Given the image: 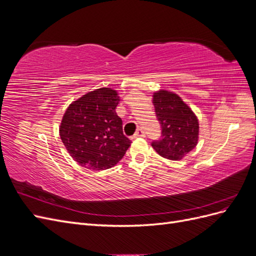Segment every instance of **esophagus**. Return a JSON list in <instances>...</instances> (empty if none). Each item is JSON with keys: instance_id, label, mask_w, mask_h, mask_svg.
<instances>
[{"instance_id": "esophagus-1", "label": "esophagus", "mask_w": 256, "mask_h": 256, "mask_svg": "<svg viewBox=\"0 0 256 256\" xmlns=\"http://www.w3.org/2000/svg\"><path fill=\"white\" fill-rule=\"evenodd\" d=\"M146 134H145V131L143 130V129H138L136 130V134H134V136L136 138V136H142V138H144Z\"/></svg>"}]
</instances>
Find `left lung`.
<instances>
[{
	"label": "left lung",
	"mask_w": 256,
	"mask_h": 256,
	"mask_svg": "<svg viewBox=\"0 0 256 256\" xmlns=\"http://www.w3.org/2000/svg\"><path fill=\"white\" fill-rule=\"evenodd\" d=\"M152 104L161 126V136L152 142V146L161 157L180 160L198 143L196 116L180 97L166 90L154 92Z\"/></svg>",
	"instance_id": "obj_1"
}]
</instances>
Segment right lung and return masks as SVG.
<instances>
[{
    "mask_svg": "<svg viewBox=\"0 0 256 256\" xmlns=\"http://www.w3.org/2000/svg\"><path fill=\"white\" fill-rule=\"evenodd\" d=\"M118 102V92L102 88L68 106L60 136L80 166L102 171L114 166L126 154L131 141L124 134L122 120L116 113Z\"/></svg>",
    "mask_w": 256,
    "mask_h": 256,
    "instance_id": "1",
    "label": "right lung"
}]
</instances>
